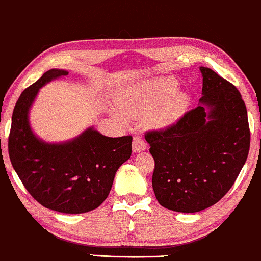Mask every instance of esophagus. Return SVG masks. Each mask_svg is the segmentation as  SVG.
I'll list each match as a JSON object with an SVG mask.
<instances>
[{
	"mask_svg": "<svg viewBox=\"0 0 261 261\" xmlns=\"http://www.w3.org/2000/svg\"><path fill=\"white\" fill-rule=\"evenodd\" d=\"M145 148H146V143L144 139L139 137V136H135L134 141H132V150H134L135 152H138V151H143V150H145Z\"/></svg>",
	"mask_w": 261,
	"mask_h": 261,
	"instance_id": "34e87169",
	"label": "esophagus"
}]
</instances>
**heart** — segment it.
Returning a JSON list of instances; mask_svg holds the SVG:
<instances>
[{"mask_svg": "<svg viewBox=\"0 0 261 261\" xmlns=\"http://www.w3.org/2000/svg\"><path fill=\"white\" fill-rule=\"evenodd\" d=\"M176 89L177 83L174 79H159L124 95L119 108L129 118L148 116L152 125H168L182 115L187 105L186 95L175 93ZM119 118L125 120L120 115Z\"/></svg>", "mask_w": 261, "mask_h": 261, "instance_id": "1", "label": "heart"}]
</instances>
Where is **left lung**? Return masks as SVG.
Returning <instances> with one entry per match:
<instances>
[{
  "mask_svg": "<svg viewBox=\"0 0 261 261\" xmlns=\"http://www.w3.org/2000/svg\"><path fill=\"white\" fill-rule=\"evenodd\" d=\"M200 71V105L166 129L145 132L155 161L156 199L175 212L195 213L219 202L232 188L249 151L251 132L240 92L213 69Z\"/></svg>",
  "mask_w": 261,
  "mask_h": 261,
  "instance_id": "8db88e82",
  "label": "left lung"
}]
</instances>
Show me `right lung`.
I'll use <instances>...</instances> for the list:
<instances>
[{
  "label": "right lung",
  "mask_w": 261,
  "mask_h": 261,
  "mask_svg": "<svg viewBox=\"0 0 261 261\" xmlns=\"http://www.w3.org/2000/svg\"><path fill=\"white\" fill-rule=\"evenodd\" d=\"M67 74L49 69L21 93L13 111L8 152L24 188L40 204L80 214L98 208L108 197L117 170L130 159L132 137H106L90 127L62 144L40 141L29 126V109L40 87Z\"/></svg>",
  "instance_id": "add662e5"
}]
</instances>
